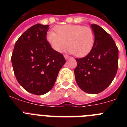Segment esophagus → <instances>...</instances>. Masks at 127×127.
I'll return each instance as SVG.
<instances>
[{
    "label": "esophagus",
    "instance_id": "obj_1",
    "mask_svg": "<svg viewBox=\"0 0 127 127\" xmlns=\"http://www.w3.org/2000/svg\"><path fill=\"white\" fill-rule=\"evenodd\" d=\"M64 58H65L66 60H67V59H69V58H70V57H69V56H67V55H64Z\"/></svg>",
    "mask_w": 127,
    "mask_h": 127
}]
</instances>
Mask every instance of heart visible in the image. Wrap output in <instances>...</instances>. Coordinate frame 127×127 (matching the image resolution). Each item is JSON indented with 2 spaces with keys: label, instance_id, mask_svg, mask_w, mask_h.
<instances>
[{
  "label": "heart",
  "instance_id": "obj_1",
  "mask_svg": "<svg viewBox=\"0 0 127 127\" xmlns=\"http://www.w3.org/2000/svg\"><path fill=\"white\" fill-rule=\"evenodd\" d=\"M57 33L49 31L46 41L57 52H62L68 45L67 51L77 57L87 55L94 45L95 33L92 28L81 25H65L57 27Z\"/></svg>",
  "mask_w": 127,
  "mask_h": 127
}]
</instances>
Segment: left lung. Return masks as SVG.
Returning <instances> with one entry per match:
<instances>
[{
	"label": "left lung",
	"instance_id": "8db88e82",
	"mask_svg": "<svg viewBox=\"0 0 127 127\" xmlns=\"http://www.w3.org/2000/svg\"><path fill=\"white\" fill-rule=\"evenodd\" d=\"M95 42L90 52L76 58L75 78L79 88L86 93L97 94L111 83L118 67V49L112 37L100 26L91 25Z\"/></svg>",
	"mask_w": 127,
	"mask_h": 127
}]
</instances>
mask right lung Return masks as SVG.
<instances>
[{
  "mask_svg": "<svg viewBox=\"0 0 127 127\" xmlns=\"http://www.w3.org/2000/svg\"><path fill=\"white\" fill-rule=\"evenodd\" d=\"M48 30V25L39 23L27 29L16 42L11 57L19 84L37 95L51 90L66 62L62 54L53 50L46 41Z\"/></svg>",
  "mask_w": 127,
  "mask_h": 127,
  "instance_id": "right-lung-1",
  "label": "right lung"
}]
</instances>
